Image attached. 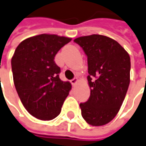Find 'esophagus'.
I'll list each match as a JSON object with an SVG mask.
<instances>
[{
  "instance_id": "esophagus-1",
  "label": "esophagus",
  "mask_w": 146,
  "mask_h": 146,
  "mask_svg": "<svg viewBox=\"0 0 146 146\" xmlns=\"http://www.w3.org/2000/svg\"><path fill=\"white\" fill-rule=\"evenodd\" d=\"M77 81H78V79H77V77H75V78L72 79V80L70 81V82H71V84H72L73 86H74V85H76V84H77Z\"/></svg>"
}]
</instances>
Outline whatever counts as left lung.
<instances>
[{
	"label": "left lung",
	"mask_w": 146,
	"mask_h": 146,
	"mask_svg": "<svg viewBox=\"0 0 146 146\" xmlns=\"http://www.w3.org/2000/svg\"><path fill=\"white\" fill-rule=\"evenodd\" d=\"M87 56L90 87L88 101L81 103V115L94 126L111 121L118 113L130 81V57L118 42L98 34L74 40Z\"/></svg>",
	"instance_id": "8db88e82"
}]
</instances>
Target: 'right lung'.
<instances>
[{"label": "right lung", "instance_id": "1", "mask_svg": "<svg viewBox=\"0 0 146 146\" xmlns=\"http://www.w3.org/2000/svg\"><path fill=\"white\" fill-rule=\"evenodd\" d=\"M71 40L40 34L24 40L15 50L11 60L15 88L25 110L36 118H55L69 95L71 84L60 79L54 57Z\"/></svg>", "mask_w": 146, "mask_h": 146}]
</instances>
